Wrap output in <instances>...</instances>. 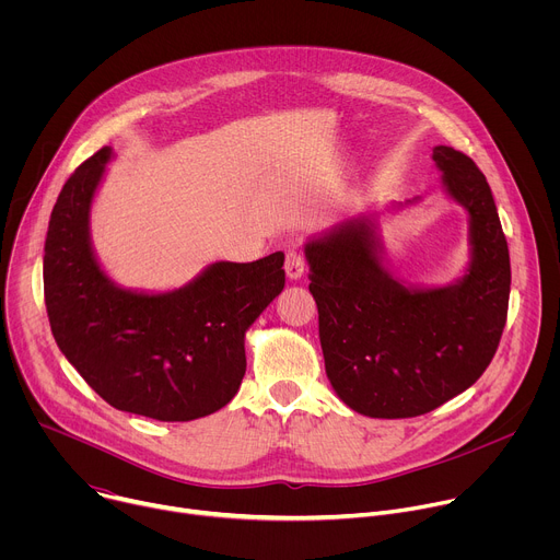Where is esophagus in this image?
Instances as JSON below:
<instances>
[{
	"instance_id": "1",
	"label": "esophagus",
	"mask_w": 560,
	"mask_h": 560,
	"mask_svg": "<svg viewBox=\"0 0 560 560\" xmlns=\"http://www.w3.org/2000/svg\"><path fill=\"white\" fill-rule=\"evenodd\" d=\"M283 268H285V275H288L290 279H301V275H303V270H305V255H303V250H301V248H290V250L285 253V264H283Z\"/></svg>"
}]
</instances>
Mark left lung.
Wrapping results in <instances>:
<instances>
[{
	"label": "left lung",
	"mask_w": 560,
	"mask_h": 560,
	"mask_svg": "<svg viewBox=\"0 0 560 560\" xmlns=\"http://www.w3.org/2000/svg\"><path fill=\"white\" fill-rule=\"evenodd\" d=\"M432 156L469 212L471 264L458 283L404 288L359 219L305 246L328 378L346 406L372 419L421 417L465 392L494 359L508 322L510 250L486 175L450 145Z\"/></svg>",
	"instance_id": "1"
}]
</instances>
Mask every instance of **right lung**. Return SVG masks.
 <instances>
[{"label":"right lung","mask_w":560,"mask_h":560,"mask_svg":"<svg viewBox=\"0 0 560 560\" xmlns=\"http://www.w3.org/2000/svg\"><path fill=\"white\" fill-rule=\"evenodd\" d=\"M110 148L63 184L44 246L52 337L82 378L121 412L192 421L232 401L246 374V330L283 290V253L212 264L166 294L117 288L100 268L89 210Z\"/></svg>","instance_id":"right-lung-1"}]
</instances>
